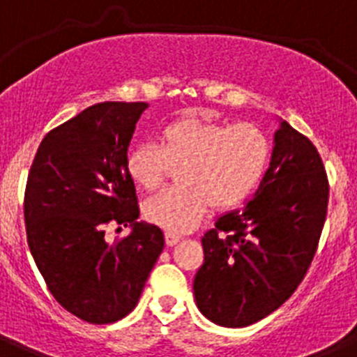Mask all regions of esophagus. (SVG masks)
Masks as SVG:
<instances>
[{"mask_svg":"<svg viewBox=\"0 0 357 357\" xmlns=\"http://www.w3.org/2000/svg\"><path fill=\"white\" fill-rule=\"evenodd\" d=\"M181 238H182V236L175 234V232H166V234H164V239H166V245H168V247H173V245H176V243L181 241Z\"/></svg>","mask_w":357,"mask_h":357,"instance_id":"esophagus-1","label":"esophagus"}]
</instances>
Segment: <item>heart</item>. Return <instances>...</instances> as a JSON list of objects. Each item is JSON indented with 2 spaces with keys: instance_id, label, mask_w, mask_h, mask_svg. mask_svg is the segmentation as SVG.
<instances>
[{
  "instance_id": "obj_1",
  "label": "heart",
  "mask_w": 357,
  "mask_h": 357,
  "mask_svg": "<svg viewBox=\"0 0 357 357\" xmlns=\"http://www.w3.org/2000/svg\"><path fill=\"white\" fill-rule=\"evenodd\" d=\"M272 159V143L250 123L223 125L198 118L169 123L159 143H143L127 155L128 176L153 191L178 169V188L148 198L143 214L160 229L182 234L195 229L207 207H239L259 188Z\"/></svg>"
}]
</instances>
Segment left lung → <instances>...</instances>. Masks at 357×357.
<instances>
[{
	"mask_svg": "<svg viewBox=\"0 0 357 357\" xmlns=\"http://www.w3.org/2000/svg\"><path fill=\"white\" fill-rule=\"evenodd\" d=\"M327 202L320 153L280 121L254 198L218 218L202 238L204 264L193 282L200 313L218 326L247 327L284 304L313 261Z\"/></svg>",
	"mask_w": 357,
	"mask_h": 357,
	"instance_id": "obj_1",
	"label": "left lung"
}]
</instances>
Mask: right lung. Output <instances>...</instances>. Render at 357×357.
Listing matches in <instances>:
<instances>
[{
    "label": "right lung",
    "mask_w": 357,
    "mask_h": 357,
    "mask_svg": "<svg viewBox=\"0 0 357 357\" xmlns=\"http://www.w3.org/2000/svg\"><path fill=\"white\" fill-rule=\"evenodd\" d=\"M144 102H103L50 130L28 173L24 223L33 261L55 301L89 324L137 305L164 248L162 230L137 222L127 151ZM109 222L128 236L105 239Z\"/></svg>",
    "instance_id": "obj_1"
}]
</instances>
